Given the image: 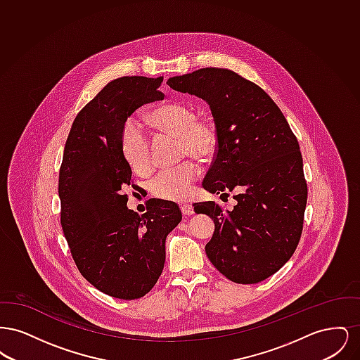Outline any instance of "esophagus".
I'll return each instance as SVG.
<instances>
[{"instance_id": "1", "label": "esophagus", "mask_w": 360, "mask_h": 360, "mask_svg": "<svg viewBox=\"0 0 360 360\" xmlns=\"http://www.w3.org/2000/svg\"><path fill=\"white\" fill-rule=\"evenodd\" d=\"M181 212H182V214L184 216H191V214H194V207L190 205V204H181Z\"/></svg>"}]
</instances>
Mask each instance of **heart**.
Returning a JSON list of instances; mask_svg holds the SVG:
<instances>
[{
    "label": "heart",
    "instance_id": "obj_1",
    "mask_svg": "<svg viewBox=\"0 0 360 360\" xmlns=\"http://www.w3.org/2000/svg\"><path fill=\"white\" fill-rule=\"evenodd\" d=\"M148 120L159 131L182 137L186 154L190 153L195 158L209 159L217 150L219 137L214 125L197 119L193 109L184 103H160L150 110ZM121 151L132 170L141 174L151 169L150 137L139 121L129 119L124 124ZM200 174L198 165L190 160L165 169L151 181V193L165 200H185Z\"/></svg>",
    "mask_w": 360,
    "mask_h": 360
}]
</instances>
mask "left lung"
I'll list each match as a JSON object with an SVG mask.
<instances>
[{"instance_id":"left-lung-1","label":"left lung","mask_w":360,"mask_h":360,"mask_svg":"<svg viewBox=\"0 0 360 360\" xmlns=\"http://www.w3.org/2000/svg\"><path fill=\"white\" fill-rule=\"evenodd\" d=\"M167 85L209 103L219 143L202 186L221 200L235 193L231 210L194 204L214 221L206 255L232 282L264 281L290 259L302 233L308 186L297 137L271 97L232 70H195Z\"/></svg>"}]
</instances>
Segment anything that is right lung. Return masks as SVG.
Masks as SVG:
<instances>
[{"label": "right lung", "instance_id": "1", "mask_svg": "<svg viewBox=\"0 0 360 360\" xmlns=\"http://www.w3.org/2000/svg\"><path fill=\"white\" fill-rule=\"evenodd\" d=\"M162 81L135 75L105 86L72 122L59 170L60 224L72 259L96 289L120 300L154 288L166 238L182 220L175 202L158 198L137 214L122 193L132 178L121 151L124 124L141 105L165 98Z\"/></svg>", "mask_w": 360, "mask_h": 360}]
</instances>
